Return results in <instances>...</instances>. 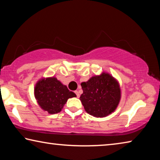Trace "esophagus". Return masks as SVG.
<instances>
[{"label": "esophagus", "instance_id": "esophagus-1", "mask_svg": "<svg viewBox=\"0 0 160 160\" xmlns=\"http://www.w3.org/2000/svg\"><path fill=\"white\" fill-rule=\"evenodd\" d=\"M75 93L76 94V95H77V97H80V94H79V92L78 91H77V90H75Z\"/></svg>", "mask_w": 160, "mask_h": 160}]
</instances>
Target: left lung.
I'll use <instances>...</instances> for the list:
<instances>
[{"mask_svg":"<svg viewBox=\"0 0 160 160\" xmlns=\"http://www.w3.org/2000/svg\"><path fill=\"white\" fill-rule=\"evenodd\" d=\"M83 93L80 101L87 113L95 117H105L117 107L121 90L117 81L109 74L94 76L81 83Z\"/></svg>","mask_w":160,"mask_h":160,"instance_id":"left-lung-1","label":"left lung"}]
</instances>
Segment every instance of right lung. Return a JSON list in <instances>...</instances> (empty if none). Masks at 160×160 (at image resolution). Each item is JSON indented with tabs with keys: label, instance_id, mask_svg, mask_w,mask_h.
<instances>
[{
	"label": "right lung",
	"instance_id": "add662e5",
	"mask_svg": "<svg viewBox=\"0 0 160 160\" xmlns=\"http://www.w3.org/2000/svg\"><path fill=\"white\" fill-rule=\"evenodd\" d=\"M34 95L40 107L51 114L60 112L68 99L76 97L54 77L40 80L35 86Z\"/></svg>",
	"mask_w": 160,
	"mask_h": 160
}]
</instances>
